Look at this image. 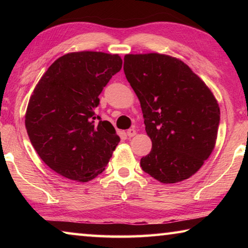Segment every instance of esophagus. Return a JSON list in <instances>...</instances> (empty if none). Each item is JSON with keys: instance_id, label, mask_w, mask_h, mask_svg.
<instances>
[{"instance_id": "1", "label": "esophagus", "mask_w": 248, "mask_h": 248, "mask_svg": "<svg viewBox=\"0 0 248 248\" xmlns=\"http://www.w3.org/2000/svg\"><path fill=\"white\" fill-rule=\"evenodd\" d=\"M137 134V132H136V130H134L133 128L132 129H129L128 131H127V136L129 137V138H132V137H134Z\"/></svg>"}]
</instances>
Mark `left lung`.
I'll return each mask as SVG.
<instances>
[{
  "label": "left lung",
  "instance_id": "1",
  "mask_svg": "<svg viewBox=\"0 0 248 248\" xmlns=\"http://www.w3.org/2000/svg\"><path fill=\"white\" fill-rule=\"evenodd\" d=\"M124 71L152 141L150 154L141 158L142 170L163 184L191 177L216 146L220 107L212 91L169 54H125Z\"/></svg>",
  "mask_w": 248,
  "mask_h": 248
}]
</instances>
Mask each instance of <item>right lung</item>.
Returning <instances> with one entry per match:
<instances>
[{
  "label": "right lung",
  "mask_w": 248,
  "mask_h": 248,
  "mask_svg": "<svg viewBox=\"0 0 248 248\" xmlns=\"http://www.w3.org/2000/svg\"><path fill=\"white\" fill-rule=\"evenodd\" d=\"M119 54L70 52L58 58L36 84L25 114L40 158L65 178L86 183L105 170L120 138L95 116L98 96L119 72Z\"/></svg>",
  "instance_id": "1"
}]
</instances>
